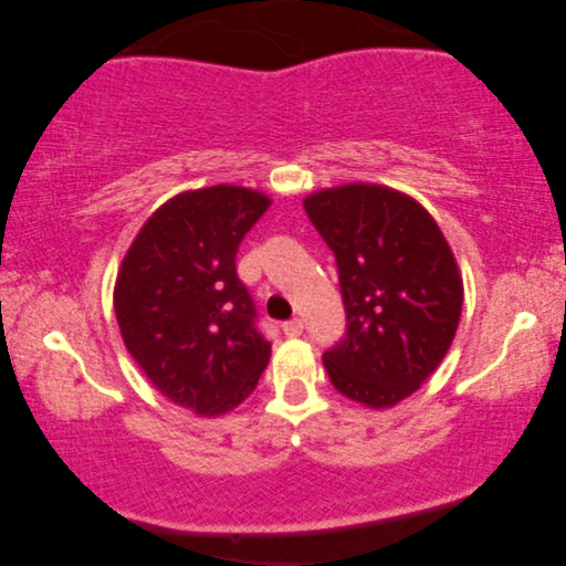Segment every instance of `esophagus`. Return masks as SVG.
Returning <instances> with one entry per match:
<instances>
[{"label": "esophagus", "instance_id": "obj_1", "mask_svg": "<svg viewBox=\"0 0 566 566\" xmlns=\"http://www.w3.org/2000/svg\"><path fill=\"white\" fill-rule=\"evenodd\" d=\"M283 333L289 338H298L301 333H303V321L301 318H291V321H285L283 323Z\"/></svg>", "mask_w": 566, "mask_h": 566}]
</instances>
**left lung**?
I'll return each instance as SVG.
<instances>
[{
  "label": "left lung",
  "mask_w": 566,
  "mask_h": 566,
  "mask_svg": "<svg viewBox=\"0 0 566 566\" xmlns=\"http://www.w3.org/2000/svg\"><path fill=\"white\" fill-rule=\"evenodd\" d=\"M336 255L346 333L323 354L331 384L350 401L388 409L447 356L464 283L447 238L413 198L384 185H340L305 198Z\"/></svg>",
  "instance_id": "left-lung-1"
}]
</instances>
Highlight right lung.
Masks as SVG:
<instances>
[{
	"mask_svg": "<svg viewBox=\"0 0 566 566\" xmlns=\"http://www.w3.org/2000/svg\"><path fill=\"white\" fill-rule=\"evenodd\" d=\"M268 206L263 192L235 185L175 196L117 273L115 316L129 356L157 391L200 416L245 401L271 358L235 271L238 248Z\"/></svg>",
	"mask_w": 566,
	"mask_h": 566,
	"instance_id": "1",
	"label": "right lung"
}]
</instances>
